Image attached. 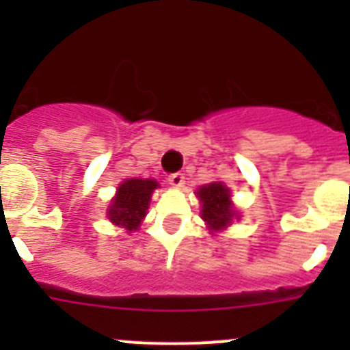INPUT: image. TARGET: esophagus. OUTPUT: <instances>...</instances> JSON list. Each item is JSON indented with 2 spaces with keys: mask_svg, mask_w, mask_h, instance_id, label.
I'll use <instances>...</instances> for the list:
<instances>
[{
  "mask_svg": "<svg viewBox=\"0 0 350 350\" xmlns=\"http://www.w3.org/2000/svg\"><path fill=\"white\" fill-rule=\"evenodd\" d=\"M168 182H170V185H173V187H182V185H184V175H182V173H172V175H170L168 177Z\"/></svg>",
  "mask_w": 350,
  "mask_h": 350,
  "instance_id": "34e87169",
  "label": "esophagus"
}]
</instances>
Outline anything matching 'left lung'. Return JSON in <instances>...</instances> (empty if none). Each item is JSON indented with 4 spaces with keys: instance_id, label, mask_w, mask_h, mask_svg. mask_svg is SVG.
<instances>
[{
    "instance_id": "obj_1",
    "label": "left lung",
    "mask_w": 350,
    "mask_h": 350,
    "mask_svg": "<svg viewBox=\"0 0 350 350\" xmlns=\"http://www.w3.org/2000/svg\"><path fill=\"white\" fill-rule=\"evenodd\" d=\"M196 196L202 203V219L205 221L210 233H219L231 224L234 217H238L231 202V193L222 182L202 185L196 191Z\"/></svg>"
}]
</instances>
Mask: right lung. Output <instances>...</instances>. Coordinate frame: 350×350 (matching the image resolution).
Returning a JSON list of instances; mask_svg holds the SVG:
<instances>
[{
  "label": "right lung",
  "mask_w": 350,
  "mask_h": 350,
  "mask_svg": "<svg viewBox=\"0 0 350 350\" xmlns=\"http://www.w3.org/2000/svg\"><path fill=\"white\" fill-rule=\"evenodd\" d=\"M157 187L159 184L152 178H126L117 187V194L107 212L110 222L124 228L128 233L137 231L147 215L150 196Z\"/></svg>",
  "instance_id": "1"
}]
</instances>
